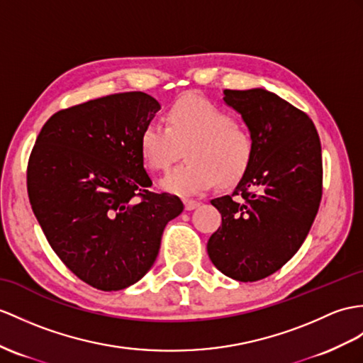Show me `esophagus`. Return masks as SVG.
Listing matches in <instances>:
<instances>
[{
    "label": "esophagus",
    "mask_w": 363,
    "mask_h": 363,
    "mask_svg": "<svg viewBox=\"0 0 363 363\" xmlns=\"http://www.w3.org/2000/svg\"><path fill=\"white\" fill-rule=\"evenodd\" d=\"M183 203H184V209H186V211H192V209H196V208L200 206V201L191 200V199H184Z\"/></svg>",
    "instance_id": "1"
}]
</instances>
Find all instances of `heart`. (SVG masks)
<instances>
[{
  "label": "heart",
  "mask_w": 363,
  "mask_h": 363,
  "mask_svg": "<svg viewBox=\"0 0 363 363\" xmlns=\"http://www.w3.org/2000/svg\"><path fill=\"white\" fill-rule=\"evenodd\" d=\"M164 126L149 123L141 129L138 146L151 171H166L186 147L188 163L175 167L162 188L177 196H199L220 183L234 186L248 172L254 140L233 115L199 95H184L166 109Z\"/></svg>",
  "instance_id": "1"
}]
</instances>
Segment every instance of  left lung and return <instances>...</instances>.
<instances>
[{
    "instance_id": "obj_1",
    "label": "left lung",
    "mask_w": 363,
    "mask_h": 363,
    "mask_svg": "<svg viewBox=\"0 0 363 363\" xmlns=\"http://www.w3.org/2000/svg\"><path fill=\"white\" fill-rule=\"evenodd\" d=\"M223 100L254 140L248 172L231 196L211 200L222 225L209 237L211 262L225 276L257 281L298 251L322 200V146L313 120L264 89H226Z\"/></svg>"
}]
</instances>
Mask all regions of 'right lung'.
<instances>
[{
    "label": "right lung",
    "instance_id": "right-lung-1",
    "mask_svg": "<svg viewBox=\"0 0 363 363\" xmlns=\"http://www.w3.org/2000/svg\"><path fill=\"white\" fill-rule=\"evenodd\" d=\"M160 104L112 94L55 112L28 163L32 211L70 272L101 291L134 285L154 264L182 200L149 188L138 140Z\"/></svg>",
    "mask_w": 363,
    "mask_h": 363
}]
</instances>
